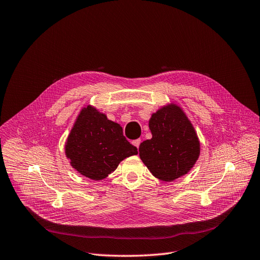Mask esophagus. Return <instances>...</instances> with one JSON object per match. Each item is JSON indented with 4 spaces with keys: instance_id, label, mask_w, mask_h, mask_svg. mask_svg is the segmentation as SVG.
<instances>
[{
    "instance_id": "1",
    "label": "esophagus",
    "mask_w": 260,
    "mask_h": 260,
    "mask_svg": "<svg viewBox=\"0 0 260 260\" xmlns=\"http://www.w3.org/2000/svg\"><path fill=\"white\" fill-rule=\"evenodd\" d=\"M140 143H141V139H136V140H134L133 141V144L136 146V148L138 149L139 148V145H140Z\"/></svg>"
}]
</instances>
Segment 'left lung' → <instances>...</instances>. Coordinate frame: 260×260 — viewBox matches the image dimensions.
<instances>
[{"label": "left lung", "mask_w": 260, "mask_h": 260, "mask_svg": "<svg viewBox=\"0 0 260 260\" xmlns=\"http://www.w3.org/2000/svg\"><path fill=\"white\" fill-rule=\"evenodd\" d=\"M152 138L139 146V155L151 173L172 182L188 173L200 154V142L186 115L176 105H169L152 115Z\"/></svg>", "instance_id": "left-lung-1"}]
</instances>
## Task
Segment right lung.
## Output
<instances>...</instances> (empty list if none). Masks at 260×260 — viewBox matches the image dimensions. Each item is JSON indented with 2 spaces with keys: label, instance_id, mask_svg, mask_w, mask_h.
<instances>
[{
  "label": "right lung",
  "instance_id": "1",
  "mask_svg": "<svg viewBox=\"0 0 260 260\" xmlns=\"http://www.w3.org/2000/svg\"><path fill=\"white\" fill-rule=\"evenodd\" d=\"M66 154L76 171L94 180L114 172L124 158L138 154L118 123L92 108H84L66 143Z\"/></svg>",
  "mask_w": 260,
  "mask_h": 260
}]
</instances>
